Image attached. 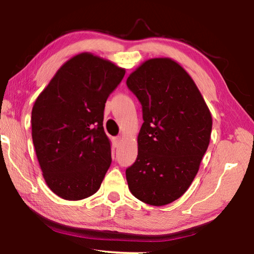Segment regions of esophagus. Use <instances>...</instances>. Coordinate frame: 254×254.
Here are the masks:
<instances>
[{
  "instance_id": "esophagus-1",
  "label": "esophagus",
  "mask_w": 254,
  "mask_h": 254,
  "mask_svg": "<svg viewBox=\"0 0 254 254\" xmlns=\"http://www.w3.org/2000/svg\"><path fill=\"white\" fill-rule=\"evenodd\" d=\"M122 136H117L114 139V144H115V147H120V144L122 143Z\"/></svg>"
}]
</instances>
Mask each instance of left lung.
Instances as JSON below:
<instances>
[{"label": "left lung", "mask_w": 254, "mask_h": 254, "mask_svg": "<svg viewBox=\"0 0 254 254\" xmlns=\"http://www.w3.org/2000/svg\"><path fill=\"white\" fill-rule=\"evenodd\" d=\"M127 85L142 105L137 157L126 171L132 195L163 206L186 192L212 133V114L190 75L171 58H151Z\"/></svg>", "instance_id": "left-lung-1"}]
</instances>
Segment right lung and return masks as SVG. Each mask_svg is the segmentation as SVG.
Returning a JSON list of instances; mask_svg holds the SVG:
<instances>
[{"label":"right lung","mask_w":254,"mask_h":254,"mask_svg":"<svg viewBox=\"0 0 254 254\" xmlns=\"http://www.w3.org/2000/svg\"><path fill=\"white\" fill-rule=\"evenodd\" d=\"M124 74L110 60L81 53L59 68L34 102L38 161L46 184L64 199L87 198L101 187L112 162L104 107Z\"/></svg>","instance_id":"1"}]
</instances>
